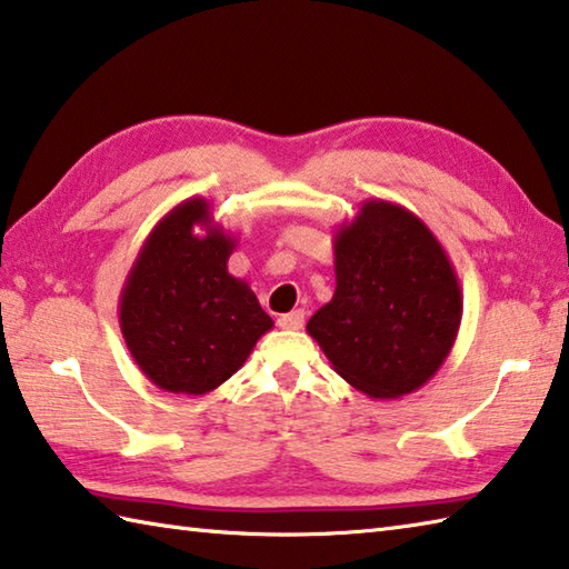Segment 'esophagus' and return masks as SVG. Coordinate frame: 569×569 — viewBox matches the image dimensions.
<instances>
[{
    "label": "esophagus",
    "instance_id": "1",
    "mask_svg": "<svg viewBox=\"0 0 569 569\" xmlns=\"http://www.w3.org/2000/svg\"><path fill=\"white\" fill-rule=\"evenodd\" d=\"M303 320H306L303 310H293V313H286V316L278 318V328H283V330H300V328H303Z\"/></svg>",
    "mask_w": 569,
    "mask_h": 569
}]
</instances>
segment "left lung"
<instances>
[{
	"label": "left lung",
	"mask_w": 569,
	"mask_h": 569,
	"mask_svg": "<svg viewBox=\"0 0 569 569\" xmlns=\"http://www.w3.org/2000/svg\"><path fill=\"white\" fill-rule=\"evenodd\" d=\"M336 293L308 336L345 382L372 399L417 392L459 336L463 296L447 251L402 204L367 199L332 239Z\"/></svg>",
	"instance_id": "8db88e82"
}]
</instances>
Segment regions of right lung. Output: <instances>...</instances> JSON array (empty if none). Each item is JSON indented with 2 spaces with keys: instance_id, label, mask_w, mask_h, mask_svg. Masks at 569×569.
Wrapping results in <instances>:
<instances>
[{
  "instance_id": "1",
  "label": "right lung",
  "mask_w": 569,
  "mask_h": 569,
  "mask_svg": "<svg viewBox=\"0 0 569 569\" xmlns=\"http://www.w3.org/2000/svg\"><path fill=\"white\" fill-rule=\"evenodd\" d=\"M237 237L204 197H189L154 224L120 291L118 320L132 360L172 395H207L247 362L271 316L227 269Z\"/></svg>"
}]
</instances>
